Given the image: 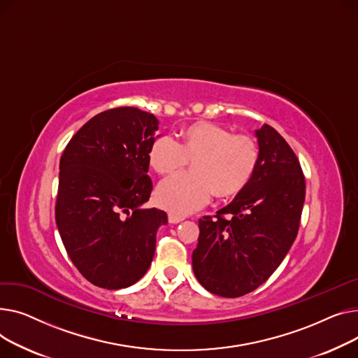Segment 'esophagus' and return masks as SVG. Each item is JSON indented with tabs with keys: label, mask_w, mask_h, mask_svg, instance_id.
<instances>
[{
	"label": "esophagus",
	"mask_w": 358,
	"mask_h": 358,
	"mask_svg": "<svg viewBox=\"0 0 358 358\" xmlns=\"http://www.w3.org/2000/svg\"><path fill=\"white\" fill-rule=\"evenodd\" d=\"M185 218L180 217V215H176V214H169V222L171 224H179L182 222Z\"/></svg>",
	"instance_id": "esophagus-1"
}]
</instances>
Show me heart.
Instances as JSON below:
<instances>
[{
	"mask_svg": "<svg viewBox=\"0 0 358 358\" xmlns=\"http://www.w3.org/2000/svg\"><path fill=\"white\" fill-rule=\"evenodd\" d=\"M191 159V173H179L160 183L157 202L176 215L198 211L209 199L234 198L255 178L260 147L248 134H233L222 125L198 121L180 131L178 143L169 136L156 138L149 163L159 175H172Z\"/></svg>",
	"mask_w": 358,
	"mask_h": 358,
	"instance_id": "1",
	"label": "heart"
}]
</instances>
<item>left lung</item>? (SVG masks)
<instances>
[{"label":"left lung","instance_id":"1","mask_svg":"<svg viewBox=\"0 0 358 358\" xmlns=\"http://www.w3.org/2000/svg\"><path fill=\"white\" fill-rule=\"evenodd\" d=\"M255 178L217 215L199 220L192 267L214 295L238 298L263 285L286 257L299 229L305 176L286 140L270 125L256 130Z\"/></svg>","mask_w":358,"mask_h":358}]
</instances>
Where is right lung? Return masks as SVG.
<instances>
[{"label": "right lung", "instance_id": "add662e5", "mask_svg": "<svg viewBox=\"0 0 358 358\" xmlns=\"http://www.w3.org/2000/svg\"><path fill=\"white\" fill-rule=\"evenodd\" d=\"M157 118L134 107L92 117L71 138L59 164L56 225L68 255L88 282L122 289L149 270L160 209H144L153 183L149 152Z\"/></svg>", "mask_w": 358, "mask_h": 358}]
</instances>
